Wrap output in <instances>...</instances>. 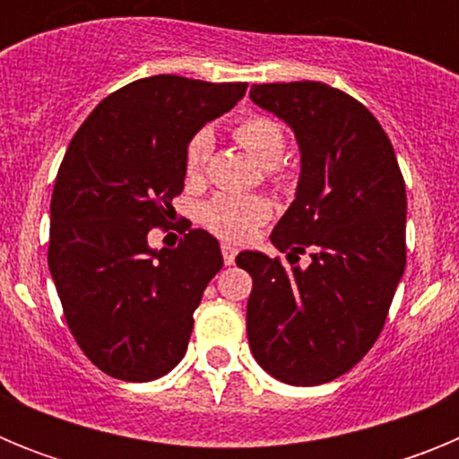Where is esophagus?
Segmentation results:
<instances>
[{
  "mask_svg": "<svg viewBox=\"0 0 459 459\" xmlns=\"http://www.w3.org/2000/svg\"><path fill=\"white\" fill-rule=\"evenodd\" d=\"M222 259H225L227 266L234 264V259H237V248L234 246H230V243H222Z\"/></svg>",
  "mask_w": 459,
  "mask_h": 459,
  "instance_id": "esophagus-1",
  "label": "esophagus"
}]
</instances>
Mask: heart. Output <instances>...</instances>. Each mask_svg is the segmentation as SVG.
<instances>
[{"instance_id":"heart-1","label":"heart","mask_w":459,"mask_h":459,"mask_svg":"<svg viewBox=\"0 0 459 459\" xmlns=\"http://www.w3.org/2000/svg\"><path fill=\"white\" fill-rule=\"evenodd\" d=\"M234 140L241 144L253 160L264 165L273 181H282V172L275 163L285 152V131L278 121L269 117L253 115L243 119L234 128ZM213 137L209 131L195 133L186 149V174L190 181H202L209 168ZM273 213V206L262 195H227L221 193L211 197L200 211L202 225L216 237L232 243H243L255 237L259 227L264 225Z\"/></svg>"}]
</instances>
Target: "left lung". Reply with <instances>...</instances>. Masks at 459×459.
<instances>
[{
    "label": "left lung",
    "instance_id": "1",
    "mask_svg": "<svg viewBox=\"0 0 459 459\" xmlns=\"http://www.w3.org/2000/svg\"><path fill=\"white\" fill-rule=\"evenodd\" d=\"M250 99L301 149L296 200L271 241L287 259L310 248L312 262L285 269L278 257L238 255L253 275L248 342L271 377L317 386L350 372L386 322L407 262L404 179L379 121L350 93L306 80L253 84Z\"/></svg>",
    "mask_w": 459,
    "mask_h": 459
}]
</instances>
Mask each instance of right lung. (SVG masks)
<instances>
[{
	"label": "right lung",
	"instance_id": "right-lung-1",
	"mask_svg": "<svg viewBox=\"0 0 459 459\" xmlns=\"http://www.w3.org/2000/svg\"><path fill=\"white\" fill-rule=\"evenodd\" d=\"M246 82L153 75L109 93L68 144L50 204L48 266L73 338L121 381L168 375L188 350L193 312L222 269L221 246L190 230L153 250L184 190L186 149Z\"/></svg>",
	"mask_w": 459,
	"mask_h": 459
}]
</instances>
